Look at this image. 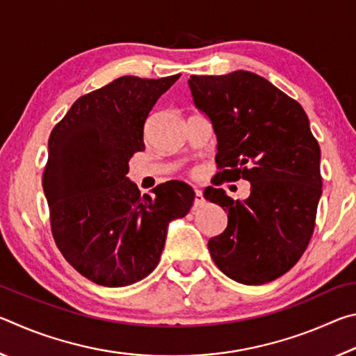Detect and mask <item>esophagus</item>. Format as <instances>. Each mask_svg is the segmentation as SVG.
<instances>
[{"label": "esophagus", "instance_id": "1", "mask_svg": "<svg viewBox=\"0 0 356 356\" xmlns=\"http://www.w3.org/2000/svg\"><path fill=\"white\" fill-rule=\"evenodd\" d=\"M202 204H204L202 193L200 190H196V193H195V207H200V206H202Z\"/></svg>", "mask_w": 356, "mask_h": 356}]
</instances>
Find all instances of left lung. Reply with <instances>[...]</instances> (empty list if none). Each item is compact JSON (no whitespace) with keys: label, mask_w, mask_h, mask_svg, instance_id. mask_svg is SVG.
Instances as JSON below:
<instances>
[{"label":"left lung","mask_w":356,"mask_h":356,"mask_svg":"<svg viewBox=\"0 0 356 356\" xmlns=\"http://www.w3.org/2000/svg\"><path fill=\"white\" fill-rule=\"evenodd\" d=\"M193 102L213 125L216 177L251 184L248 200L209 186L204 197L227 212L226 231L209 240L213 262L242 284L289 272L308 248L322 196L321 147L297 100L252 72L188 80Z\"/></svg>","instance_id":"left-lung-1"}]
</instances>
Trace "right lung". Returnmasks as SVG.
I'll list each match as a JSON object with an SVG mask.
<instances>
[{"label":"right lung","mask_w":356,"mask_h":356,"mask_svg":"<svg viewBox=\"0 0 356 356\" xmlns=\"http://www.w3.org/2000/svg\"><path fill=\"white\" fill-rule=\"evenodd\" d=\"M180 74L120 76L84 94L51 130L42 185L51 234L72 267L105 287L154 272L168 225L190 212L195 191L180 180L140 195L129 161L144 150V124Z\"/></svg>","instance_id":"obj_1"}]
</instances>
